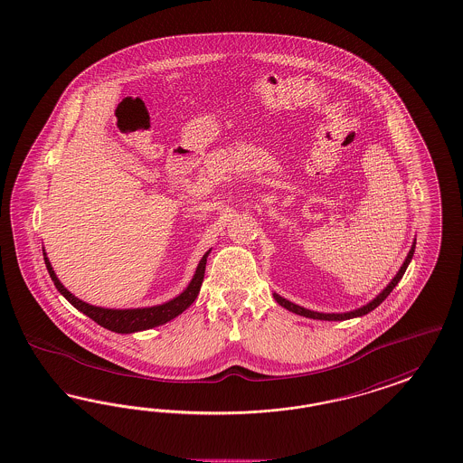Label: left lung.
Here are the masks:
<instances>
[{
	"label": "left lung",
	"mask_w": 463,
	"mask_h": 463,
	"mask_svg": "<svg viewBox=\"0 0 463 463\" xmlns=\"http://www.w3.org/2000/svg\"><path fill=\"white\" fill-rule=\"evenodd\" d=\"M413 252H415V239H413V243H411V250H409V254L405 257V260H403V264H402V268L398 269V273L394 274L393 279L386 285V288L383 291H379V295H376L369 304H365V306H362V307L355 308V310H348V312H331V314H326V312H317V310H310V308L302 307V306H297V304H293L290 300H287V298H283L281 295H278V293H273L274 300L281 306V307L287 308V310H290V312H295V314H298V316H304V317H308V319H321V321H346V319H354V317H360V316H365V314H369L371 310H374V308L393 291L394 287L398 285V281L402 279V276L405 274L407 271V268H409V264H411V257H413Z\"/></svg>",
	"instance_id": "8db88e82"
}]
</instances>
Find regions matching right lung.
<instances>
[{
	"instance_id": "obj_1",
	"label": "right lung",
	"mask_w": 463,
	"mask_h": 463,
	"mask_svg": "<svg viewBox=\"0 0 463 463\" xmlns=\"http://www.w3.org/2000/svg\"><path fill=\"white\" fill-rule=\"evenodd\" d=\"M211 254V249L207 250L203 259L197 264V269L192 276L187 288L182 291L180 295H176L172 300L159 304V306H153V307H137V308H106L98 307V306H90L84 300L77 298L71 291L67 290L63 287V283L58 279V276L52 269V262L46 256V250L43 249V256H44V262L48 268V273L52 276L54 287L58 291L69 300L70 304L75 308H79L82 314H86L87 317H90L94 323L103 326L109 331L115 333H137V331H144V329H151L156 326L165 325L168 321L175 319L176 316H180L185 308H189L194 300L197 298L203 279H204V271H206L207 256Z\"/></svg>"
}]
</instances>
